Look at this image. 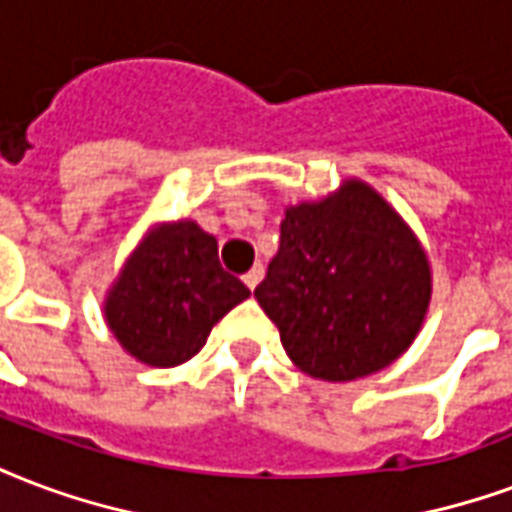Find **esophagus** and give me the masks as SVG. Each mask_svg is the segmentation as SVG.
<instances>
[{"label":"esophagus","mask_w":512,"mask_h":512,"mask_svg":"<svg viewBox=\"0 0 512 512\" xmlns=\"http://www.w3.org/2000/svg\"><path fill=\"white\" fill-rule=\"evenodd\" d=\"M260 279H263V266H255L252 271H246L244 274V285L249 287V290H255V287L260 285Z\"/></svg>","instance_id":"esophagus-1"}]
</instances>
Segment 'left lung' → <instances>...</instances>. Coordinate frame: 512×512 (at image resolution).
Instances as JSON below:
<instances>
[{
    "label": "left lung",
    "mask_w": 512,
    "mask_h": 512,
    "mask_svg": "<svg viewBox=\"0 0 512 512\" xmlns=\"http://www.w3.org/2000/svg\"><path fill=\"white\" fill-rule=\"evenodd\" d=\"M255 298L301 372L347 382L410 347L429 309L431 274L399 214L347 181L336 198L287 208Z\"/></svg>",
    "instance_id": "8db88e82"
}]
</instances>
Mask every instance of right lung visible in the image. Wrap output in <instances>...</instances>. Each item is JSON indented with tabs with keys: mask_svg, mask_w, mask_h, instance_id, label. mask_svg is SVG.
I'll use <instances>...</instances> for the list:
<instances>
[{
	"mask_svg": "<svg viewBox=\"0 0 512 512\" xmlns=\"http://www.w3.org/2000/svg\"><path fill=\"white\" fill-rule=\"evenodd\" d=\"M246 298L244 282L219 263L217 238L179 222L138 246L108 295L105 317L130 355L168 369L189 361Z\"/></svg>",
	"mask_w": 512,
	"mask_h": 512,
	"instance_id": "add662e5",
	"label": "right lung"
}]
</instances>
